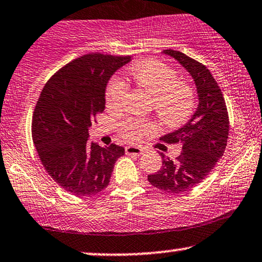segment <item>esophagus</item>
Masks as SVG:
<instances>
[{
  "mask_svg": "<svg viewBox=\"0 0 262 262\" xmlns=\"http://www.w3.org/2000/svg\"><path fill=\"white\" fill-rule=\"evenodd\" d=\"M125 154L139 156V155L142 154V150L140 147H137V146H127V147H125Z\"/></svg>",
  "mask_w": 262,
  "mask_h": 262,
  "instance_id": "1",
  "label": "esophagus"
}]
</instances>
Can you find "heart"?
<instances>
[{
  "label": "heart",
  "mask_w": 262,
  "mask_h": 262,
  "mask_svg": "<svg viewBox=\"0 0 262 262\" xmlns=\"http://www.w3.org/2000/svg\"><path fill=\"white\" fill-rule=\"evenodd\" d=\"M132 79L139 88L151 95L152 107L164 124L178 127L193 114L196 94L187 81L178 78V72L165 62L150 59L137 64L129 70ZM128 88L123 81L112 78L105 92L106 107L120 110ZM157 124L152 121L128 118L120 123V133L128 141L138 142L145 135L155 134Z\"/></svg>",
  "instance_id": "obj_1"
}]
</instances>
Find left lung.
I'll use <instances>...</instances> for the list:
<instances>
[{
	"instance_id": "8db88e82",
	"label": "left lung",
	"mask_w": 262,
	"mask_h": 262,
	"mask_svg": "<svg viewBox=\"0 0 262 262\" xmlns=\"http://www.w3.org/2000/svg\"><path fill=\"white\" fill-rule=\"evenodd\" d=\"M164 54L177 59L190 72L200 104L184 127L160 139L165 144H179L183 150L175 161L161 154V169L148 175L147 180L158 190L180 193L202 183L224 155L230 120L223 92L207 66L174 49H165Z\"/></svg>"
}]
</instances>
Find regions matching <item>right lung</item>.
Instances as JSON below:
<instances>
[{
  "instance_id": "right-lung-1",
  "label": "right lung",
  "mask_w": 262,
  "mask_h": 262,
  "mask_svg": "<svg viewBox=\"0 0 262 262\" xmlns=\"http://www.w3.org/2000/svg\"><path fill=\"white\" fill-rule=\"evenodd\" d=\"M130 57L93 53L55 72L43 87L31 133L41 163L53 180L75 196H92L107 187L124 148L101 147L88 140L92 121L105 108V89L114 72Z\"/></svg>"
}]
</instances>
